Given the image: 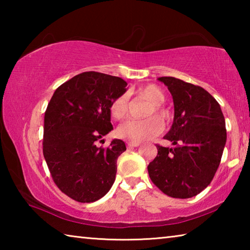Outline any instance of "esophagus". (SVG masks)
<instances>
[{
  "label": "esophagus",
  "instance_id": "obj_1",
  "mask_svg": "<svg viewBox=\"0 0 250 250\" xmlns=\"http://www.w3.org/2000/svg\"><path fill=\"white\" fill-rule=\"evenodd\" d=\"M139 146H140V143H139V142H128L129 147H137Z\"/></svg>",
  "mask_w": 250,
  "mask_h": 250
}]
</instances>
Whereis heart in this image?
<instances>
[{
	"label": "heart",
	"instance_id": "obj_1",
	"mask_svg": "<svg viewBox=\"0 0 250 250\" xmlns=\"http://www.w3.org/2000/svg\"><path fill=\"white\" fill-rule=\"evenodd\" d=\"M138 94L145 97L153 104V109L147 111V116L158 115L160 117H166L164 110L161 109L160 104L164 103L163 91L155 84H149L138 90ZM110 115L115 120L125 119L128 115V97L121 95L112 100L110 104ZM163 130L162 121L158 118H149L146 120H128L125 124L118 126L117 133L120 138L131 142H143L158 135Z\"/></svg>",
	"mask_w": 250,
	"mask_h": 250
}]
</instances>
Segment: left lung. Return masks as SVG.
Returning <instances> with one entry per match:
<instances>
[{"mask_svg": "<svg viewBox=\"0 0 250 250\" xmlns=\"http://www.w3.org/2000/svg\"><path fill=\"white\" fill-rule=\"evenodd\" d=\"M174 104V119L164 139L173 147L156 146L147 166L152 182L167 195L189 198L213 180L226 145L225 118L216 99L204 88L174 77L158 78Z\"/></svg>", "mask_w": 250, "mask_h": 250, "instance_id": "left-lung-1", "label": "left lung"}]
</instances>
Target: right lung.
I'll return each mask as SVG.
<instances>
[{"instance_id": "1", "label": "right lung", "mask_w": 250, "mask_h": 250, "mask_svg": "<svg viewBox=\"0 0 250 250\" xmlns=\"http://www.w3.org/2000/svg\"><path fill=\"white\" fill-rule=\"evenodd\" d=\"M126 84L115 76L86 71L59 86L49 101L44 158L55 184L75 201H98L116 180L117 159L126 150L125 142L113 139L104 149L97 141L113 129L110 104L125 94Z\"/></svg>"}]
</instances>
